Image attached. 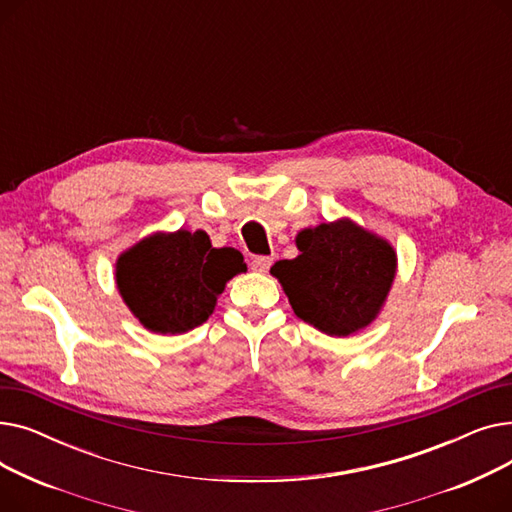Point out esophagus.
Segmentation results:
<instances>
[{"mask_svg":"<svg viewBox=\"0 0 512 512\" xmlns=\"http://www.w3.org/2000/svg\"><path fill=\"white\" fill-rule=\"evenodd\" d=\"M272 261H274V257H267V255H257V257H253L251 259V270L253 272H267L272 267Z\"/></svg>","mask_w":512,"mask_h":512,"instance_id":"34e87169","label":"esophagus"}]
</instances>
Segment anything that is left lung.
<instances>
[{"instance_id":"8db88e82","label":"left lung","mask_w":512,"mask_h":512,"mask_svg":"<svg viewBox=\"0 0 512 512\" xmlns=\"http://www.w3.org/2000/svg\"><path fill=\"white\" fill-rule=\"evenodd\" d=\"M297 247V259L272 267L294 313L330 336H348L371 324L396 272L388 242L340 220L303 230Z\"/></svg>"}]
</instances>
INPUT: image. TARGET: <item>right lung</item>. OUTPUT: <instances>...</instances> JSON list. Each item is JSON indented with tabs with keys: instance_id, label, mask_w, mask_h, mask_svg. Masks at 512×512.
<instances>
[{
	"instance_id": "1",
	"label": "right lung",
	"mask_w": 512,
	"mask_h": 512,
	"mask_svg": "<svg viewBox=\"0 0 512 512\" xmlns=\"http://www.w3.org/2000/svg\"><path fill=\"white\" fill-rule=\"evenodd\" d=\"M242 255L213 249L203 230L153 234L118 259L122 299L157 334H182L213 313L226 282L245 272Z\"/></svg>"
}]
</instances>
